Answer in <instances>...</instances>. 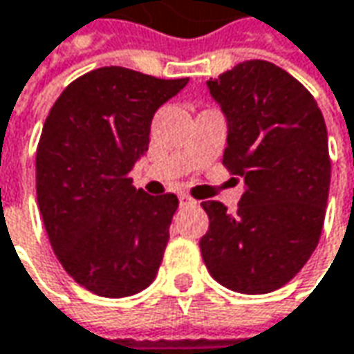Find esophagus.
Instances as JSON below:
<instances>
[{
  "label": "esophagus",
  "instance_id": "esophagus-1",
  "mask_svg": "<svg viewBox=\"0 0 354 354\" xmlns=\"http://www.w3.org/2000/svg\"><path fill=\"white\" fill-rule=\"evenodd\" d=\"M196 204V200H194L192 196H188V194H182L180 196V206L188 207V206H194Z\"/></svg>",
  "mask_w": 354,
  "mask_h": 354
}]
</instances>
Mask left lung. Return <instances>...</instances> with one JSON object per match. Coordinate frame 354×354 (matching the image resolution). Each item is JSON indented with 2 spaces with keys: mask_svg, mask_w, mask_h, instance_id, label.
Returning a JSON list of instances; mask_svg holds the SVG:
<instances>
[{
  "mask_svg": "<svg viewBox=\"0 0 354 354\" xmlns=\"http://www.w3.org/2000/svg\"><path fill=\"white\" fill-rule=\"evenodd\" d=\"M227 118L223 166L243 178L238 212L202 202L200 252L223 287L259 295L291 281L315 252L329 198L327 127L313 95L269 61H243L207 81Z\"/></svg>",
  "mask_w": 354,
  "mask_h": 354,
  "instance_id": "1",
  "label": "left lung"
}]
</instances>
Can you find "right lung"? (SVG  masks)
<instances>
[{
    "instance_id": "obj_1",
    "label": "right lung",
    "mask_w": 354,
    "mask_h": 354,
    "mask_svg": "<svg viewBox=\"0 0 354 354\" xmlns=\"http://www.w3.org/2000/svg\"><path fill=\"white\" fill-rule=\"evenodd\" d=\"M188 79L100 67L75 79L45 118L35 158L37 204L63 269L100 297L154 281L178 209L174 194L132 186L158 106Z\"/></svg>"
}]
</instances>
